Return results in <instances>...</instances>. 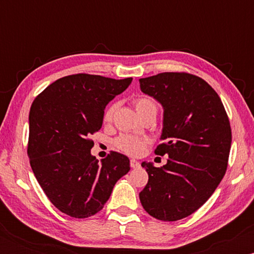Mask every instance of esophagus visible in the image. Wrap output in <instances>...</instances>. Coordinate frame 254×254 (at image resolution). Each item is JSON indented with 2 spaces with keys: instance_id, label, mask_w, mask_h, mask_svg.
<instances>
[{
  "instance_id": "34e87169",
  "label": "esophagus",
  "mask_w": 254,
  "mask_h": 254,
  "mask_svg": "<svg viewBox=\"0 0 254 254\" xmlns=\"http://www.w3.org/2000/svg\"><path fill=\"white\" fill-rule=\"evenodd\" d=\"M130 167H131V168H137V167H139V162L137 161V160H135V159H131V160H130Z\"/></svg>"
}]
</instances>
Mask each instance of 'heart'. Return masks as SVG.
<instances>
[{
    "label": "heart",
    "mask_w": 254,
    "mask_h": 254,
    "mask_svg": "<svg viewBox=\"0 0 254 254\" xmlns=\"http://www.w3.org/2000/svg\"><path fill=\"white\" fill-rule=\"evenodd\" d=\"M133 104H135L137 113H138L142 118L147 117V116H154V117H156V113H157V110H159V107H157V104L151 98L139 97L135 99ZM117 106H118L117 103H113L111 104L106 110H105V113H104L105 121L106 122L112 121L116 110H117ZM147 144H148L147 139L139 138V137L133 136V135H127V133L117 137L115 141V145L118 150L123 151V153L131 156L141 155L142 151L144 150L145 145Z\"/></svg>",
    "instance_id": "b5f03b06"
}]
</instances>
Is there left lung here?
I'll list each match as a JSON object with an SVG mask.
<instances>
[{
	"label": "left lung",
	"mask_w": 254,
	"mask_h": 254,
	"mask_svg": "<svg viewBox=\"0 0 254 254\" xmlns=\"http://www.w3.org/2000/svg\"><path fill=\"white\" fill-rule=\"evenodd\" d=\"M141 90L164 106V129L155 154L164 167L142 162L147 185L139 200L150 216L178 221L198 210L227 171L232 144L228 116L214 88L189 72H161L139 80Z\"/></svg>",
	"instance_id": "1"
}]
</instances>
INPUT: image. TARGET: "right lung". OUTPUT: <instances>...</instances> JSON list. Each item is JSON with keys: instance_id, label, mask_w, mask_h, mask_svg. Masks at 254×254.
I'll return each mask as SVG.
<instances>
[{"instance_id": "add662e5", "label": "right lung", "mask_w": 254, "mask_h": 254, "mask_svg": "<svg viewBox=\"0 0 254 254\" xmlns=\"http://www.w3.org/2000/svg\"><path fill=\"white\" fill-rule=\"evenodd\" d=\"M131 81L69 75L32 103L27 144L32 171L50 202L68 216L86 218L100 211L115 184L130 171L129 159L117 151L101 162L92 156L90 136L103 125L105 106Z\"/></svg>"}]
</instances>
